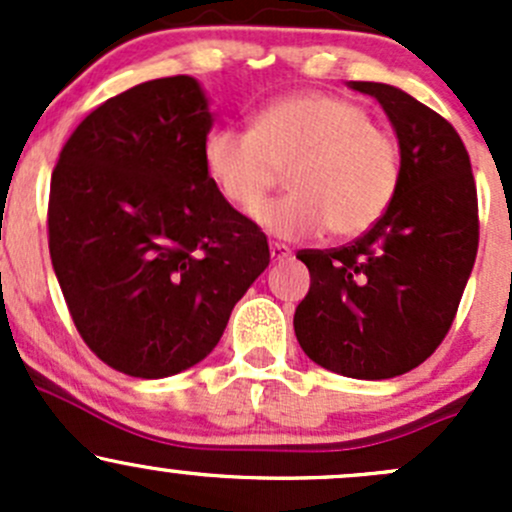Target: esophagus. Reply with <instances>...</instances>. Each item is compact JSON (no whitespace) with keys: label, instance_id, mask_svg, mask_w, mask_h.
Returning a JSON list of instances; mask_svg holds the SVG:
<instances>
[{"label":"esophagus","instance_id":"esophagus-1","mask_svg":"<svg viewBox=\"0 0 512 512\" xmlns=\"http://www.w3.org/2000/svg\"><path fill=\"white\" fill-rule=\"evenodd\" d=\"M270 257H272V262L289 260V257H292V250H289L287 245H280V242H272V245H270Z\"/></svg>","mask_w":512,"mask_h":512}]
</instances>
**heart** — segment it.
<instances>
[{"label":"heart","mask_w":512,"mask_h":512,"mask_svg":"<svg viewBox=\"0 0 512 512\" xmlns=\"http://www.w3.org/2000/svg\"><path fill=\"white\" fill-rule=\"evenodd\" d=\"M203 165L225 203L252 213L287 170L292 193L257 220L285 240L371 230L401 188V143L371 123L361 103L307 91L267 103L252 128L220 126L203 143Z\"/></svg>","instance_id":"heart-1"}]
</instances>
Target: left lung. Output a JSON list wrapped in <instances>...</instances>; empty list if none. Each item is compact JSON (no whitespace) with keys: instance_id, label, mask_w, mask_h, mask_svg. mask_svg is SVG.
Segmentation results:
<instances>
[{"instance_id":"left-lung-1","label":"left lung","mask_w":512,"mask_h":512,"mask_svg":"<svg viewBox=\"0 0 512 512\" xmlns=\"http://www.w3.org/2000/svg\"><path fill=\"white\" fill-rule=\"evenodd\" d=\"M389 116L404 156L396 200L371 230L332 250H299L312 285L294 334L312 361L352 379L416 369L456 319L478 252V195L456 128L409 96L349 81Z\"/></svg>"}]
</instances>
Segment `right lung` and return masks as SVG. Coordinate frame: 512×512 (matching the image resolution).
<instances>
[{
    "label": "right lung",
    "instance_id": "obj_1",
    "mask_svg": "<svg viewBox=\"0 0 512 512\" xmlns=\"http://www.w3.org/2000/svg\"><path fill=\"white\" fill-rule=\"evenodd\" d=\"M193 76L146 81L79 123L51 173L49 252L86 347L136 379L203 361L270 265L265 232L210 183Z\"/></svg>",
    "mask_w": 512,
    "mask_h": 512
}]
</instances>
